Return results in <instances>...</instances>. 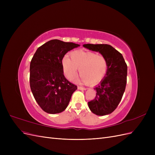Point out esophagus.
Masks as SVG:
<instances>
[{"label":"esophagus","mask_w":155,"mask_h":155,"mask_svg":"<svg viewBox=\"0 0 155 155\" xmlns=\"http://www.w3.org/2000/svg\"><path fill=\"white\" fill-rule=\"evenodd\" d=\"M78 88L79 89V90H82V91H85V90H87V88L83 87H80V86H79L78 87Z\"/></svg>","instance_id":"1"}]
</instances>
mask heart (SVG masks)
Here are the masks:
<instances>
[{
    "label": "heart",
    "mask_w": 155,
    "mask_h": 155,
    "mask_svg": "<svg viewBox=\"0 0 155 155\" xmlns=\"http://www.w3.org/2000/svg\"><path fill=\"white\" fill-rule=\"evenodd\" d=\"M70 59L64 55L62 59L63 71L66 78L72 80L78 73L81 74L78 81L81 83L96 84L104 78L108 70V62L105 56L92 51H74Z\"/></svg>",
    "instance_id": "obj_1"
}]
</instances>
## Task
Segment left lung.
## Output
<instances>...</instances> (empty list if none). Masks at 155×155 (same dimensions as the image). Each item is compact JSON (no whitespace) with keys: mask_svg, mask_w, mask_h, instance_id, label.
<instances>
[{"mask_svg":"<svg viewBox=\"0 0 155 155\" xmlns=\"http://www.w3.org/2000/svg\"><path fill=\"white\" fill-rule=\"evenodd\" d=\"M83 47L99 51L108 62L105 76L94 88L95 99L88 102L90 110L97 116L112 113L118 107L125 90L127 66L123 55L112 46L106 44L83 45Z\"/></svg>","mask_w":155,"mask_h":155,"instance_id":"obj_1","label":"left lung"}]
</instances>
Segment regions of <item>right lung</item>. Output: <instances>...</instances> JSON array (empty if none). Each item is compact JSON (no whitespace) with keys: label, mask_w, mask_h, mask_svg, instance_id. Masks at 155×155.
Wrapping results in <instances>:
<instances>
[{"label":"right lung","mask_w":155,"mask_h":155,"mask_svg":"<svg viewBox=\"0 0 155 155\" xmlns=\"http://www.w3.org/2000/svg\"><path fill=\"white\" fill-rule=\"evenodd\" d=\"M80 45L50 40L37 48L30 67V85L35 101L45 112L60 113L66 109L77 86L65 78L62 59Z\"/></svg>","instance_id":"1"}]
</instances>
